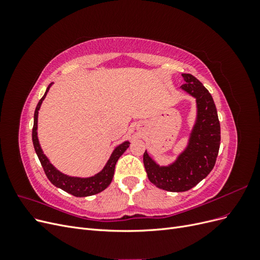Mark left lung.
I'll return each mask as SVG.
<instances>
[{
    "label": "left lung",
    "instance_id": "left-lung-1",
    "mask_svg": "<svg viewBox=\"0 0 260 260\" xmlns=\"http://www.w3.org/2000/svg\"><path fill=\"white\" fill-rule=\"evenodd\" d=\"M181 90L196 101V119L186 147L175 161L157 164L145 151L143 162L151 182L169 192H185L208 176L214 168L220 146V122L211 94L190 74H182Z\"/></svg>",
    "mask_w": 260,
    "mask_h": 260
}]
</instances>
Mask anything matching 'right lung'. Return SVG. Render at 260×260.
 <instances>
[{
  "mask_svg": "<svg viewBox=\"0 0 260 260\" xmlns=\"http://www.w3.org/2000/svg\"><path fill=\"white\" fill-rule=\"evenodd\" d=\"M53 82L49 84L44 95L42 99L39 101V103L36 107L35 111V117H34V129H32V142L36 149V153L39 157V160H40L43 170L45 172L46 177L51 181V183L58 188H61L62 191H65L69 194H72L77 198H85V196H91L94 194H98L102 191H104L105 188L111 184L114 172H115V166L117 160L119 159V157L127 151V148L130 145L129 141H124L121 144L117 145L114 151L109 157V159L105 164L104 168L102 169L96 175L92 177H72L62 174L56 167L52 165L50 159L46 157V155L43 153L42 147L40 145L38 139V116L39 111H40V107L42 102L44 101L46 94H48L50 88L52 86Z\"/></svg>",
  "mask_w": 260,
  "mask_h": 260,
  "instance_id": "1",
  "label": "right lung"
}]
</instances>
